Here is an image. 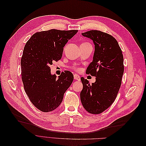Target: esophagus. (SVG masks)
<instances>
[{"label": "esophagus", "instance_id": "obj_1", "mask_svg": "<svg viewBox=\"0 0 146 146\" xmlns=\"http://www.w3.org/2000/svg\"><path fill=\"white\" fill-rule=\"evenodd\" d=\"M74 78L75 80H76L77 81H80V77L77 74H74Z\"/></svg>", "mask_w": 146, "mask_h": 146}]
</instances>
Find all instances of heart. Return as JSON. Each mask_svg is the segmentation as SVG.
Here are the masks:
<instances>
[{
    "mask_svg": "<svg viewBox=\"0 0 146 146\" xmlns=\"http://www.w3.org/2000/svg\"><path fill=\"white\" fill-rule=\"evenodd\" d=\"M74 69H76V70H78V68H75V67L74 68Z\"/></svg>",
    "mask_w": 146,
    "mask_h": 146,
    "instance_id": "heart-1",
    "label": "heart"
}]
</instances>
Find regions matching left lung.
<instances>
[{
    "label": "left lung",
    "mask_w": 146,
    "mask_h": 146,
    "mask_svg": "<svg viewBox=\"0 0 146 146\" xmlns=\"http://www.w3.org/2000/svg\"><path fill=\"white\" fill-rule=\"evenodd\" d=\"M82 35L94 44L93 60L86 73L96 78L92 85L81 78L80 99L88 113L98 114L109 108L116 98L124 70L123 55L116 39L111 35L99 30L88 31Z\"/></svg>",
    "instance_id": "1"
}]
</instances>
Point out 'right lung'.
<instances>
[{
  "label": "right lung",
  "mask_w": 146,
  "mask_h": 146,
  "mask_svg": "<svg viewBox=\"0 0 146 146\" xmlns=\"http://www.w3.org/2000/svg\"><path fill=\"white\" fill-rule=\"evenodd\" d=\"M77 32L51 29L36 32L24 47L21 61L22 80L31 102L41 111L58 107L73 82L70 71L63 72L57 78L51 74L50 66L61 58L63 47Z\"/></svg>",
  "instance_id": "1"
}]
</instances>
